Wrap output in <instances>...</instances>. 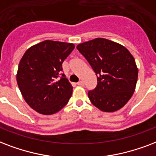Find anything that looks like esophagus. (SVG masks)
Listing matches in <instances>:
<instances>
[{"label": "esophagus", "mask_w": 156, "mask_h": 156, "mask_svg": "<svg viewBox=\"0 0 156 156\" xmlns=\"http://www.w3.org/2000/svg\"><path fill=\"white\" fill-rule=\"evenodd\" d=\"M77 84H78V85H80V86H84V82L80 80V81H79L77 83Z\"/></svg>", "instance_id": "1"}]
</instances>
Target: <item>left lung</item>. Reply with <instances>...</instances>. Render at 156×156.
Instances as JSON below:
<instances>
[{
  "label": "left lung",
  "instance_id": "left-lung-1",
  "mask_svg": "<svg viewBox=\"0 0 156 156\" xmlns=\"http://www.w3.org/2000/svg\"><path fill=\"white\" fill-rule=\"evenodd\" d=\"M76 48L97 76V87L88 93L92 104L105 112L122 108L133 94L138 76L131 53L124 45L105 38H95Z\"/></svg>",
  "mask_w": 156,
  "mask_h": 156
}]
</instances>
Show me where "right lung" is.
I'll use <instances>...</instances> for the list:
<instances>
[{"label": "right lung", "mask_w": 156, "mask_h": 156, "mask_svg": "<svg viewBox=\"0 0 156 156\" xmlns=\"http://www.w3.org/2000/svg\"><path fill=\"white\" fill-rule=\"evenodd\" d=\"M72 43L46 40L29 48L19 62L18 86L29 107L42 115H53L67 105L73 87L62 64L74 49Z\"/></svg>", "instance_id": "1"}]
</instances>
